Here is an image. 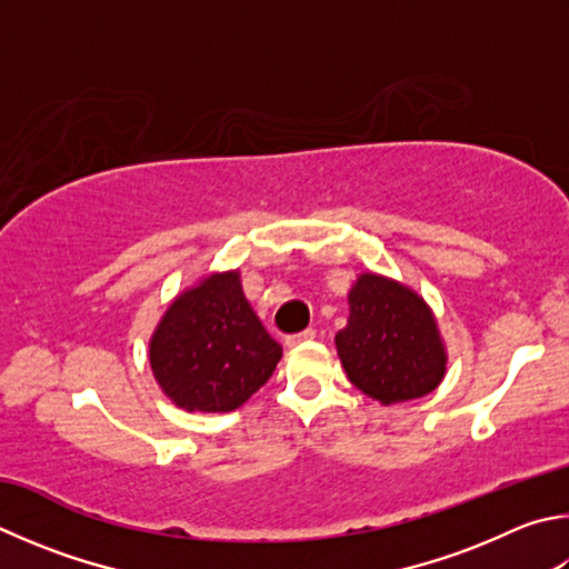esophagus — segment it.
<instances>
[{
	"instance_id": "1",
	"label": "esophagus",
	"mask_w": 569,
	"mask_h": 569,
	"mask_svg": "<svg viewBox=\"0 0 569 569\" xmlns=\"http://www.w3.org/2000/svg\"><path fill=\"white\" fill-rule=\"evenodd\" d=\"M313 338H316V330L313 328H306V330H301V333L288 336L286 338V346L288 348H296V346H301V343H308V340H313Z\"/></svg>"
}]
</instances>
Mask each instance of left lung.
<instances>
[{
    "label": "left lung",
    "instance_id": "8db88e82",
    "mask_svg": "<svg viewBox=\"0 0 569 569\" xmlns=\"http://www.w3.org/2000/svg\"><path fill=\"white\" fill-rule=\"evenodd\" d=\"M336 348L348 380L383 406L428 396L446 378V343L430 306L392 278L360 273Z\"/></svg>",
    "mask_w": 569,
    "mask_h": 569
}]
</instances>
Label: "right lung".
Listing matches in <instances>:
<instances>
[{"mask_svg":"<svg viewBox=\"0 0 569 569\" xmlns=\"http://www.w3.org/2000/svg\"><path fill=\"white\" fill-rule=\"evenodd\" d=\"M283 348L249 306L239 271L179 293L149 340L161 390L183 410L231 412L273 376Z\"/></svg>","mask_w":569,"mask_h":569,"instance_id":"obj_1","label":"right lung"}]
</instances>
